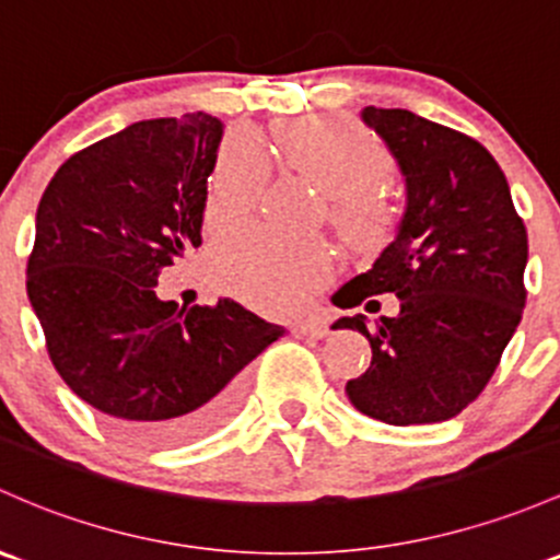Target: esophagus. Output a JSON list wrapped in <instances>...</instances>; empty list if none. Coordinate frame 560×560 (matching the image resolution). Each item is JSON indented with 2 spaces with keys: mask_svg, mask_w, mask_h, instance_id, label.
I'll return each mask as SVG.
<instances>
[{
  "mask_svg": "<svg viewBox=\"0 0 560 560\" xmlns=\"http://www.w3.org/2000/svg\"><path fill=\"white\" fill-rule=\"evenodd\" d=\"M295 329V335H305V338H325L329 332L327 329V322L319 319V316H311V319H300L292 325Z\"/></svg>",
  "mask_w": 560,
  "mask_h": 560,
  "instance_id": "34e87169",
  "label": "esophagus"
}]
</instances>
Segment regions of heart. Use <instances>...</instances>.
<instances>
[{
  "instance_id": "1",
  "label": "heart",
  "mask_w": 560,
  "mask_h": 560,
  "mask_svg": "<svg viewBox=\"0 0 560 560\" xmlns=\"http://www.w3.org/2000/svg\"><path fill=\"white\" fill-rule=\"evenodd\" d=\"M281 158L327 196V220L357 246H373L394 225V206L378 185L392 172V155L373 133L349 117L292 122L276 137ZM268 182V158L249 133H233L217 155L203 203L209 233H228L255 214ZM329 249L322 241L279 238L246 231L214 246L217 281L255 308L290 314L329 276Z\"/></svg>"
}]
</instances>
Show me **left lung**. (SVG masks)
<instances>
[{"label":"left lung","mask_w":560,"mask_h":560,"mask_svg":"<svg viewBox=\"0 0 560 560\" xmlns=\"http://www.w3.org/2000/svg\"><path fill=\"white\" fill-rule=\"evenodd\" d=\"M362 120L397 158L408 201L373 268L335 295L340 308L386 292L399 305L375 325L362 314L332 325L373 349L346 394L359 413L394 427L448 421L478 399L521 325L526 225L480 141L408 109L364 107Z\"/></svg>","instance_id":"left-lung-1"}]
</instances>
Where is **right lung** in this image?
I'll use <instances>...</instances> for the list:
<instances>
[{
  "label": "right lung",
  "mask_w": 560,
  "mask_h": 560,
  "mask_svg": "<svg viewBox=\"0 0 560 560\" xmlns=\"http://www.w3.org/2000/svg\"><path fill=\"white\" fill-rule=\"evenodd\" d=\"M222 120H139L74 152L37 209L26 292L67 386L122 438L179 445L214 432L238 373L284 327L244 305H176L158 276L201 246Z\"/></svg>",
  "instance_id": "obj_1"
}]
</instances>
